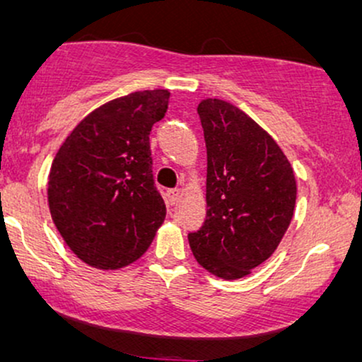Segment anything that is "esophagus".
Returning <instances> with one entry per match:
<instances>
[{"label":"esophagus","instance_id":"esophagus-1","mask_svg":"<svg viewBox=\"0 0 362 362\" xmlns=\"http://www.w3.org/2000/svg\"><path fill=\"white\" fill-rule=\"evenodd\" d=\"M181 196H182L181 189H169L168 191V202L171 204H176L181 199Z\"/></svg>","mask_w":362,"mask_h":362}]
</instances>
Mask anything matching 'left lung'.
Segmentation results:
<instances>
[{"label":"left lung","instance_id":"obj_1","mask_svg":"<svg viewBox=\"0 0 362 362\" xmlns=\"http://www.w3.org/2000/svg\"><path fill=\"white\" fill-rule=\"evenodd\" d=\"M206 142V220L188 235L196 262L236 280L269 260L297 198L296 174L267 131L230 102H199Z\"/></svg>","mask_w":362,"mask_h":362}]
</instances>
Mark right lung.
<instances>
[{
  "label": "right lung",
  "instance_id": "add662e5",
  "mask_svg": "<svg viewBox=\"0 0 362 362\" xmlns=\"http://www.w3.org/2000/svg\"><path fill=\"white\" fill-rule=\"evenodd\" d=\"M168 90L119 97L87 115L52 163L48 206L58 233L87 265L117 270L153 243L166 204L153 180L149 134Z\"/></svg>",
  "mask_w": 362,
  "mask_h": 362
}]
</instances>
